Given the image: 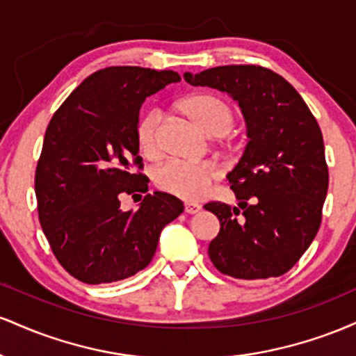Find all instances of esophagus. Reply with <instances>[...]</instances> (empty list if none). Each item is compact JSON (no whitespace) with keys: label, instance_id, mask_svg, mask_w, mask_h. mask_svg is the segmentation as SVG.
I'll return each mask as SVG.
<instances>
[{"label":"esophagus","instance_id":"1","mask_svg":"<svg viewBox=\"0 0 356 356\" xmlns=\"http://www.w3.org/2000/svg\"><path fill=\"white\" fill-rule=\"evenodd\" d=\"M184 211H186L187 214H197V212L201 211V206L195 202H186L184 204Z\"/></svg>","mask_w":356,"mask_h":356}]
</instances>
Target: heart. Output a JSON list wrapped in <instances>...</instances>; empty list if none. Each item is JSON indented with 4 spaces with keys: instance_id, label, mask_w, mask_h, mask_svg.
Returning a JSON list of instances; mask_svg holds the SVG:
<instances>
[{
    "instance_id": "b5f03b06",
    "label": "heart",
    "mask_w": 356,
    "mask_h": 356,
    "mask_svg": "<svg viewBox=\"0 0 356 356\" xmlns=\"http://www.w3.org/2000/svg\"><path fill=\"white\" fill-rule=\"evenodd\" d=\"M177 110L194 122L207 136H226L236 120V110L227 100L212 93H194L177 104ZM159 112L142 113L136 127L137 145L142 154L154 157L157 154ZM218 177V169L209 162L169 161L155 170L154 182L161 191L169 192L186 201H197Z\"/></svg>"
}]
</instances>
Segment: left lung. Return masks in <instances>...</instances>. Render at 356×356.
Listing matches in <instances>:
<instances>
[{
    "label": "left lung",
    "mask_w": 356,
    "mask_h": 356,
    "mask_svg": "<svg viewBox=\"0 0 356 356\" xmlns=\"http://www.w3.org/2000/svg\"><path fill=\"white\" fill-rule=\"evenodd\" d=\"M194 87L227 92L239 102L249 142L227 174L241 207L209 202L219 219L209 257L236 280H266L288 273L321 224L328 165L321 129L295 87L269 68L226 65L186 73Z\"/></svg>",
    "instance_id": "left-lung-1"
}]
</instances>
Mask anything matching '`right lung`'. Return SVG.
<instances>
[{
    "label": "right lung",
    "instance_id": "obj_1",
    "mask_svg": "<svg viewBox=\"0 0 356 356\" xmlns=\"http://www.w3.org/2000/svg\"><path fill=\"white\" fill-rule=\"evenodd\" d=\"M181 80L170 70L108 67L85 79L53 113L35 172L38 218L58 263L87 284L113 283L152 261L165 224L184 211L165 192H147L136 127L147 97Z\"/></svg>",
    "mask_w": 356,
    "mask_h": 356
}]
</instances>
